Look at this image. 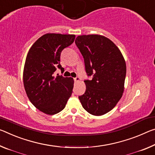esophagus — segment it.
Segmentation results:
<instances>
[{
  "label": "esophagus",
  "mask_w": 155,
  "mask_h": 155,
  "mask_svg": "<svg viewBox=\"0 0 155 155\" xmlns=\"http://www.w3.org/2000/svg\"><path fill=\"white\" fill-rule=\"evenodd\" d=\"M74 80L75 82H79L80 81H81V78L78 77H77L76 78H74Z\"/></svg>",
  "instance_id": "obj_1"
}]
</instances>
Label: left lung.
<instances>
[{"mask_svg": "<svg viewBox=\"0 0 155 155\" xmlns=\"http://www.w3.org/2000/svg\"><path fill=\"white\" fill-rule=\"evenodd\" d=\"M75 43L84 58L86 90L78 97L82 106L94 116L106 114L116 106L124 90L126 61L118 47L98 34L77 36Z\"/></svg>", "mask_w": 155, "mask_h": 155, "instance_id": "8db88e82", "label": "left lung"}]
</instances>
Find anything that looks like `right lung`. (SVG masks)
Here are the masks:
<instances>
[{
  "mask_svg": "<svg viewBox=\"0 0 155 155\" xmlns=\"http://www.w3.org/2000/svg\"><path fill=\"white\" fill-rule=\"evenodd\" d=\"M74 34L48 33L34 43L27 55L23 70V84L29 101L40 111L49 115L57 114L65 108L71 97L74 79L54 77L60 64L61 53L73 43Z\"/></svg>",
  "mask_w": 155,
  "mask_h": 155,
  "instance_id": "obj_1",
  "label": "right lung"
}]
</instances>
